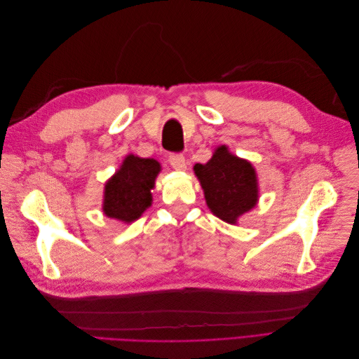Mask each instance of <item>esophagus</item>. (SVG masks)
<instances>
[{
    "label": "esophagus",
    "instance_id": "esophagus-1",
    "mask_svg": "<svg viewBox=\"0 0 359 359\" xmlns=\"http://www.w3.org/2000/svg\"><path fill=\"white\" fill-rule=\"evenodd\" d=\"M169 163L175 170H186L187 169V161H186V157H184L182 154H170Z\"/></svg>",
    "mask_w": 359,
    "mask_h": 359
}]
</instances>
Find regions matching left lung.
<instances>
[{"label": "left lung", "mask_w": 359, "mask_h": 359, "mask_svg": "<svg viewBox=\"0 0 359 359\" xmlns=\"http://www.w3.org/2000/svg\"><path fill=\"white\" fill-rule=\"evenodd\" d=\"M205 201L214 215L235 224L259 199L257 175L252 163L233 156L226 145L214 151L205 165H194Z\"/></svg>", "instance_id": "8db88e82"}]
</instances>
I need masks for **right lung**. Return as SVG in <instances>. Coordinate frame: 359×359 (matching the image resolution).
<instances>
[{
    "label": "right lung",
    "mask_w": 359,
    "mask_h": 359,
    "mask_svg": "<svg viewBox=\"0 0 359 359\" xmlns=\"http://www.w3.org/2000/svg\"><path fill=\"white\" fill-rule=\"evenodd\" d=\"M160 170L157 160L128 154L121 168L104 184V215L124 223L137 220L153 202L151 190Z\"/></svg>",
    "instance_id": "1"
}]
</instances>
